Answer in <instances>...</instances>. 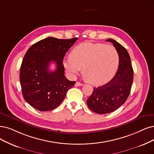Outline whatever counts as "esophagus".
Instances as JSON below:
<instances>
[{
	"instance_id": "esophagus-1",
	"label": "esophagus",
	"mask_w": 154,
	"mask_h": 154,
	"mask_svg": "<svg viewBox=\"0 0 154 154\" xmlns=\"http://www.w3.org/2000/svg\"><path fill=\"white\" fill-rule=\"evenodd\" d=\"M75 85V86H83L84 84L81 83V82H76Z\"/></svg>"
}]
</instances>
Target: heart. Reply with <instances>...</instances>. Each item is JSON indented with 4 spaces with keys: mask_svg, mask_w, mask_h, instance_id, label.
I'll list each match as a JSON object with an SVG mask.
<instances>
[{
    "mask_svg": "<svg viewBox=\"0 0 154 154\" xmlns=\"http://www.w3.org/2000/svg\"><path fill=\"white\" fill-rule=\"evenodd\" d=\"M119 61L117 51L112 45L84 42L72 50L70 58L65 60L63 65L70 75L75 76L82 68L85 80L90 84L100 85L114 76Z\"/></svg>",
    "mask_w": 154,
    "mask_h": 154,
    "instance_id": "obj_1",
    "label": "heart"
}]
</instances>
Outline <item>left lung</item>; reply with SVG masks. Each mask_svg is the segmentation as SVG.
Wrapping results in <instances>:
<instances>
[{"label":"left lung","instance_id":"obj_1","mask_svg":"<svg viewBox=\"0 0 154 154\" xmlns=\"http://www.w3.org/2000/svg\"><path fill=\"white\" fill-rule=\"evenodd\" d=\"M117 50L119 68L115 76L103 86L94 88L87 100L89 109L99 114L111 113L122 106L130 94L133 81V69L127 50L115 40L109 38Z\"/></svg>","mask_w":154,"mask_h":154}]
</instances>
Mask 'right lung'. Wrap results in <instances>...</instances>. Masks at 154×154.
I'll list each match as a JSON object with an SVG mask.
<instances>
[{"mask_svg":"<svg viewBox=\"0 0 154 154\" xmlns=\"http://www.w3.org/2000/svg\"><path fill=\"white\" fill-rule=\"evenodd\" d=\"M77 39L50 37L34 44L26 51L20 68V83L25 100L35 109L45 112L56 109L68 89L74 86L75 81L65 76L63 60ZM52 62L57 68L51 72L48 67Z\"/></svg>","mask_w":154,"mask_h":154,"instance_id":"right-lung-1","label":"right lung"}]
</instances>
